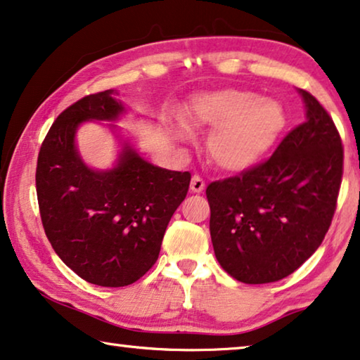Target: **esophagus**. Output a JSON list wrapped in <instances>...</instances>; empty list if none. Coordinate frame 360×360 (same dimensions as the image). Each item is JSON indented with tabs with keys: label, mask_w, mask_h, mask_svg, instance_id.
Here are the masks:
<instances>
[{
	"label": "esophagus",
	"mask_w": 360,
	"mask_h": 360,
	"mask_svg": "<svg viewBox=\"0 0 360 360\" xmlns=\"http://www.w3.org/2000/svg\"><path fill=\"white\" fill-rule=\"evenodd\" d=\"M191 191L193 193H200L205 191V181L200 178V176L193 174L191 179Z\"/></svg>",
	"instance_id": "1"
}]
</instances>
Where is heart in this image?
I'll return each mask as SVG.
<instances>
[{"mask_svg":"<svg viewBox=\"0 0 360 360\" xmlns=\"http://www.w3.org/2000/svg\"><path fill=\"white\" fill-rule=\"evenodd\" d=\"M193 122L213 129L208 155L216 167L238 173L252 168L269 152L287 127V113L276 99H264L253 91L224 89L198 96L192 105ZM184 141V124L171 128Z\"/></svg>","mask_w":360,"mask_h":360,"instance_id":"b5f03b06","label":"heart"}]
</instances>
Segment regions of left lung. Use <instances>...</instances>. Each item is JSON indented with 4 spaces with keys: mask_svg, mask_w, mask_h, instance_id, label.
<instances>
[{
    "mask_svg": "<svg viewBox=\"0 0 360 360\" xmlns=\"http://www.w3.org/2000/svg\"><path fill=\"white\" fill-rule=\"evenodd\" d=\"M306 120L269 160L207 187L210 233L222 269L243 283L295 272L321 247L336 208L343 146L332 117L298 89Z\"/></svg>",
    "mask_w": 360,
    "mask_h": 360,
    "instance_id": "left-lung-1",
    "label": "left lung"
}]
</instances>
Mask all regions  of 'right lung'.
<instances>
[{
    "label": "right lung",
    "instance_id": "1",
    "mask_svg": "<svg viewBox=\"0 0 360 360\" xmlns=\"http://www.w3.org/2000/svg\"><path fill=\"white\" fill-rule=\"evenodd\" d=\"M115 89L89 94L57 117L38 153L37 195L48 240L65 266L101 287H127L155 264L171 216L189 191V171L155 167L117 124L127 107ZM84 121H110L116 165L88 167L76 147Z\"/></svg>",
    "mask_w": 360,
    "mask_h": 360
}]
</instances>
